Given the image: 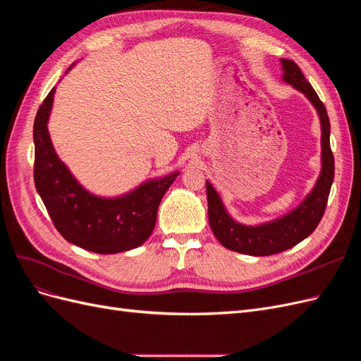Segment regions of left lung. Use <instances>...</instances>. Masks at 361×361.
<instances>
[{
	"instance_id": "8db88e82",
	"label": "left lung",
	"mask_w": 361,
	"mask_h": 361,
	"mask_svg": "<svg viewBox=\"0 0 361 361\" xmlns=\"http://www.w3.org/2000/svg\"><path fill=\"white\" fill-rule=\"evenodd\" d=\"M283 69V81L290 84L293 89L301 92L318 111L321 120V164L322 169L313 190L305 199L290 212L264 224L245 226L235 221L228 215L220 195L206 180L207 215L215 238L226 248L238 251L248 256H269L292 248L307 238L316 227L325 212L326 202L334 179V157L330 147V118L321 99L313 90L310 82L305 80L298 64L280 59Z\"/></svg>"
}]
</instances>
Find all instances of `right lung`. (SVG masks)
<instances>
[{"label": "right lung", "mask_w": 361, "mask_h": 361, "mask_svg": "<svg viewBox=\"0 0 361 361\" xmlns=\"http://www.w3.org/2000/svg\"><path fill=\"white\" fill-rule=\"evenodd\" d=\"M72 66L66 71L69 72ZM56 87L35 118V183L51 220L66 241L99 255H116L147 241L158 206L179 171L149 179L117 197H99L75 179L52 146L48 120Z\"/></svg>", "instance_id": "obj_1"}]
</instances>
